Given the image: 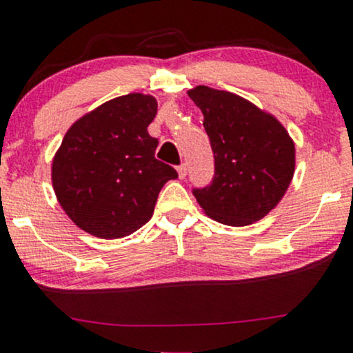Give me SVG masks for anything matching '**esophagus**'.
<instances>
[{
  "mask_svg": "<svg viewBox=\"0 0 353 353\" xmlns=\"http://www.w3.org/2000/svg\"><path fill=\"white\" fill-rule=\"evenodd\" d=\"M177 174H179V179H184V177L188 176V165H179V168H177Z\"/></svg>",
  "mask_w": 353,
  "mask_h": 353,
  "instance_id": "esophagus-1",
  "label": "esophagus"
}]
</instances>
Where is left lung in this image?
Returning <instances> with one entry per match:
<instances>
[{"instance_id":"8db88e82","label":"left lung","mask_w":353,"mask_h":353,"mask_svg":"<svg viewBox=\"0 0 353 353\" xmlns=\"http://www.w3.org/2000/svg\"><path fill=\"white\" fill-rule=\"evenodd\" d=\"M204 115L214 177L194 189L209 218L248 226L276 208L295 174V144L274 115L250 100L206 85L188 92Z\"/></svg>"}]
</instances>
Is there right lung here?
<instances>
[{
    "label": "right lung",
    "mask_w": 353,
    "mask_h": 353,
    "mask_svg": "<svg viewBox=\"0 0 353 353\" xmlns=\"http://www.w3.org/2000/svg\"><path fill=\"white\" fill-rule=\"evenodd\" d=\"M152 95L129 94L88 112L65 134L52 164L58 203L80 230L97 238L132 234L152 218L162 185L176 169L156 159L147 127Z\"/></svg>",
    "instance_id": "right-lung-1"
}]
</instances>
